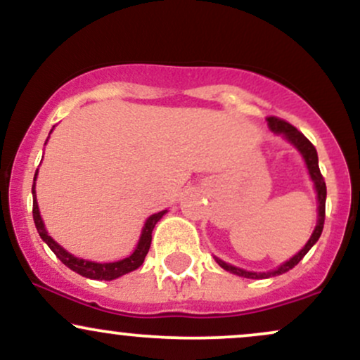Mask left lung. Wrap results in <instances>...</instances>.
<instances>
[{
    "instance_id": "left-lung-1",
    "label": "left lung",
    "mask_w": 360,
    "mask_h": 360,
    "mask_svg": "<svg viewBox=\"0 0 360 360\" xmlns=\"http://www.w3.org/2000/svg\"><path fill=\"white\" fill-rule=\"evenodd\" d=\"M267 125L274 134L278 135H283L284 139L289 140V142L292 143L296 148L300 150V154L303 155L304 159V164H307L308 167V172H309V177H311V181L315 183V189H316V198H318V221H316V226L315 230H313L311 237H309V240L307 242V245L301 249L298 254L292 255L291 259L286 260V262L283 264V266H279L278 269L271 271V272H250V271H243L240 267H235V266H230V264L223 262L221 259L214 257L218 264L223 267L225 271H230L232 274H237V276H242V278H249V279H264V278H271V276H279L283 274V272H288L289 269H292V267L296 266V264L300 262L301 259L304 257V255L308 254V250L311 249L313 245L318 242V238H320L321 235V230H323V223H325V201H326V186H325V179L323 176H321L320 172V167H318V154H316V148L313 146L309 140L304 137L303 134L298 130V128H295L291 125V123L284 122V120H281L278 117H269L267 118Z\"/></svg>"
}]
</instances>
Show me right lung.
Returning a JSON list of instances; mask_svg holds the SVG:
<instances>
[{"mask_svg":"<svg viewBox=\"0 0 360 360\" xmlns=\"http://www.w3.org/2000/svg\"><path fill=\"white\" fill-rule=\"evenodd\" d=\"M39 172V171H37ZM37 172L34 177V186H32V194H34V221L37 226V232H39L42 240L51 247V250L53 254L59 257V260L64 266H68L69 269L77 272V274L84 276V278L89 279H98V281H111V279H117L120 276L128 274V272L139 269L140 266L143 264V259H146L148 249H150V242H152V230H154L155 223L164 217L166 210L164 212H159L152 217L147 218L146 225L142 229V235H140V240L135 247L134 254L128 255V257L118 260V262H93V260H86V259H79V257H74L72 254H69L64 247H60L51 235L47 233L45 230V225L42 221V217H40L39 212V203H37V198H35V181H37Z\"/></svg>","mask_w":360,"mask_h":360,"instance_id":"right-lung-1","label":"right lung"}]
</instances>
